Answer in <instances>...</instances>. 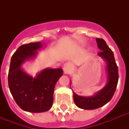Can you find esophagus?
Instances as JSON below:
<instances>
[{
	"mask_svg": "<svg viewBox=\"0 0 129 129\" xmlns=\"http://www.w3.org/2000/svg\"><path fill=\"white\" fill-rule=\"evenodd\" d=\"M72 66L70 63H66L63 66V70H64V72L66 74L70 72V71L72 70Z\"/></svg>",
	"mask_w": 129,
	"mask_h": 129,
	"instance_id": "obj_1",
	"label": "esophagus"
}]
</instances>
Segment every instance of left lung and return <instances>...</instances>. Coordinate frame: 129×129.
Returning a JSON list of instances; mask_svg holds the SVG:
<instances>
[{
    "mask_svg": "<svg viewBox=\"0 0 129 129\" xmlns=\"http://www.w3.org/2000/svg\"><path fill=\"white\" fill-rule=\"evenodd\" d=\"M96 41L98 47L102 50L98 55L107 61L108 80L106 86L92 97L80 96L74 92L75 104L79 108L85 110H92L100 108L109 102L115 92L118 81V66L115 61L112 51L109 48L104 39L96 38Z\"/></svg>",
    "mask_w": 129,
    "mask_h": 129,
    "instance_id": "1",
    "label": "left lung"
}]
</instances>
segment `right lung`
Here are the masks:
<instances>
[{
  "instance_id": "1",
  "label": "right lung",
  "mask_w": 129,
  "mask_h": 129,
  "mask_svg": "<svg viewBox=\"0 0 129 129\" xmlns=\"http://www.w3.org/2000/svg\"><path fill=\"white\" fill-rule=\"evenodd\" d=\"M40 42L23 44L11 57L8 74L9 87L15 102L27 112H42L49 110L53 102L55 85L63 74L62 69H46L33 78L21 70L25 59L35 56Z\"/></svg>"
}]
</instances>
